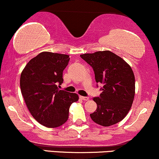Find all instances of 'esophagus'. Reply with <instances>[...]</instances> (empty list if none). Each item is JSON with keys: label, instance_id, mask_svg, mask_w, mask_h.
<instances>
[{"label": "esophagus", "instance_id": "obj_1", "mask_svg": "<svg viewBox=\"0 0 159 159\" xmlns=\"http://www.w3.org/2000/svg\"><path fill=\"white\" fill-rule=\"evenodd\" d=\"M80 98H81L84 101H88V100L90 99L89 97H85V96H80Z\"/></svg>", "mask_w": 159, "mask_h": 159}]
</instances>
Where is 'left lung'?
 I'll return each instance as SVG.
<instances>
[{
    "label": "left lung",
    "mask_w": 159,
    "mask_h": 159,
    "mask_svg": "<svg viewBox=\"0 0 159 159\" xmlns=\"http://www.w3.org/2000/svg\"><path fill=\"white\" fill-rule=\"evenodd\" d=\"M93 69L102 93L93 98L97 105L91 119L102 126L119 123L130 111L135 93V80L132 68L123 58L110 51L81 54Z\"/></svg>",
    "instance_id": "left-lung-1"
}]
</instances>
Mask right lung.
Here are the masks:
<instances>
[{
	"mask_svg": "<svg viewBox=\"0 0 159 159\" xmlns=\"http://www.w3.org/2000/svg\"><path fill=\"white\" fill-rule=\"evenodd\" d=\"M69 59L67 54L43 52L32 58L21 72L20 87L25 104L33 117L45 127L64 124L70 105L78 100V94L58 88Z\"/></svg>",
	"mask_w": 159,
	"mask_h": 159,
	"instance_id": "1",
	"label": "right lung"
}]
</instances>
